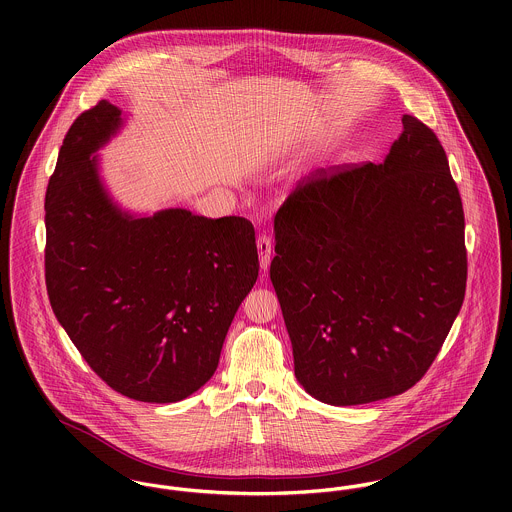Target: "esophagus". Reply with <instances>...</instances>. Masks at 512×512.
I'll return each instance as SVG.
<instances>
[{
    "instance_id": "obj_1",
    "label": "esophagus",
    "mask_w": 512,
    "mask_h": 512,
    "mask_svg": "<svg viewBox=\"0 0 512 512\" xmlns=\"http://www.w3.org/2000/svg\"><path fill=\"white\" fill-rule=\"evenodd\" d=\"M256 246H258V254H260V268L266 272V270H268V266H270V256H272V248H274V244H272L270 236L262 234V236H258Z\"/></svg>"
}]
</instances>
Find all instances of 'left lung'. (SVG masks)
<instances>
[{
  "mask_svg": "<svg viewBox=\"0 0 512 512\" xmlns=\"http://www.w3.org/2000/svg\"><path fill=\"white\" fill-rule=\"evenodd\" d=\"M382 163L317 171L274 219L270 278L299 384L331 406L412 388L467 282L465 217L438 136L404 114Z\"/></svg>",
  "mask_w": 512,
  "mask_h": 512,
  "instance_id": "obj_1",
  "label": "left lung"
}]
</instances>
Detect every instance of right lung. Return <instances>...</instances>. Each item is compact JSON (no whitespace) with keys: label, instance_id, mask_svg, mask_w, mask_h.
<instances>
[{"label":"right lung","instance_id":"obj_1","mask_svg":"<svg viewBox=\"0 0 512 512\" xmlns=\"http://www.w3.org/2000/svg\"><path fill=\"white\" fill-rule=\"evenodd\" d=\"M120 128L122 110L100 100L65 136L45 197V282L59 323L110 388L169 404L219 366L258 278L254 226L185 209L122 211L92 157Z\"/></svg>","mask_w":512,"mask_h":512}]
</instances>
